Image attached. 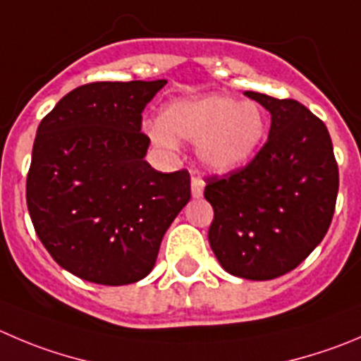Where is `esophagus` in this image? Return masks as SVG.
<instances>
[{"label":"esophagus","mask_w":361,"mask_h":361,"mask_svg":"<svg viewBox=\"0 0 361 361\" xmlns=\"http://www.w3.org/2000/svg\"><path fill=\"white\" fill-rule=\"evenodd\" d=\"M204 180H202L200 177H193L191 178V193H193V197H202V193H204Z\"/></svg>","instance_id":"esophagus-1"}]
</instances>
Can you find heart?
Listing matches in <instances>:
<instances>
[{
  "label": "heart",
  "mask_w": 361,
  "mask_h": 361,
  "mask_svg": "<svg viewBox=\"0 0 361 361\" xmlns=\"http://www.w3.org/2000/svg\"><path fill=\"white\" fill-rule=\"evenodd\" d=\"M266 129V115L255 102L209 95L166 106L161 123L150 127V136L161 147H173V136L198 142L202 163L216 171H228L250 161Z\"/></svg>",
  "instance_id": "1"
}]
</instances>
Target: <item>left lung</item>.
Returning <instances> with one entry per match:
<instances>
[{
  "instance_id": "8db88e82",
  "label": "left lung",
  "mask_w": 361,
  "mask_h": 361,
  "mask_svg": "<svg viewBox=\"0 0 361 361\" xmlns=\"http://www.w3.org/2000/svg\"><path fill=\"white\" fill-rule=\"evenodd\" d=\"M271 113L267 142L246 166L205 177L214 209L209 245L221 267L273 280L322 241L338 193V164L324 122L294 99L246 92Z\"/></svg>"
}]
</instances>
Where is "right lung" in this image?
<instances>
[{"label":"right lung","instance_id":"add662e5","mask_svg":"<svg viewBox=\"0 0 361 361\" xmlns=\"http://www.w3.org/2000/svg\"><path fill=\"white\" fill-rule=\"evenodd\" d=\"M164 85H83L39 123L26 204L51 257L83 280L127 286L145 278L190 202V171L161 173L143 159L150 140L142 113Z\"/></svg>","mask_w":361,"mask_h":361}]
</instances>
